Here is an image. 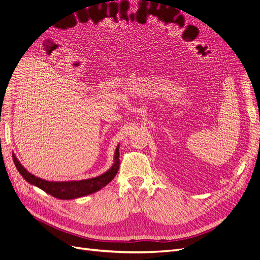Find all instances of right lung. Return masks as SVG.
<instances>
[{"mask_svg":"<svg viewBox=\"0 0 260 260\" xmlns=\"http://www.w3.org/2000/svg\"><path fill=\"white\" fill-rule=\"evenodd\" d=\"M14 164L16 166L19 174L23 177L27 182L34 184L41 188L44 192L54 196L59 200H73L82 198V196L98 192L102 187L108 184L117 175L119 169V145L117 146L115 152V162L112 168L105 174L99 177L80 180V181H62V182H53V181H46L41 178H38L31 175L25 168L21 166V164L16 158V156L13 155Z\"/></svg>","mask_w":260,"mask_h":260,"instance_id":"right-lung-1","label":"right lung"}]
</instances>
